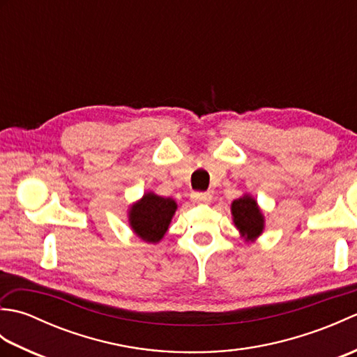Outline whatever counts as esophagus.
Instances as JSON below:
<instances>
[{"instance_id": "34e87169", "label": "esophagus", "mask_w": 357, "mask_h": 357, "mask_svg": "<svg viewBox=\"0 0 357 357\" xmlns=\"http://www.w3.org/2000/svg\"><path fill=\"white\" fill-rule=\"evenodd\" d=\"M192 199L195 202H210L211 201V193L210 192H193Z\"/></svg>"}]
</instances>
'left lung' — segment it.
<instances>
[{
  "label": "left lung",
  "mask_w": 357,
  "mask_h": 357,
  "mask_svg": "<svg viewBox=\"0 0 357 357\" xmlns=\"http://www.w3.org/2000/svg\"><path fill=\"white\" fill-rule=\"evenodd\" d=\"M231 213L234 225L238 227L242 236H245V239L253 241L262 233L264 216L252 196L245 195L242 198L233 201Z\"/></svg>",
  "instance_id": "left-lung-1"
}]
</instances>
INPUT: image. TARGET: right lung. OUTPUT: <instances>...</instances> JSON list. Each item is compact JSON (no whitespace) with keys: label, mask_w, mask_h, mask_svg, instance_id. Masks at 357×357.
<instances>
[{"label":"right lung","mask_w":357,"mask_h":357,"mask_svg":"<svg viewBox=\"0 0 357 357\" xmlns=\"http://www.w3.org/2000/svg\"><path fill=\"white\" fill-rule=\"evenodd\" d=\"M176 210V202L172 198H162L153 193H147L135 204L130 210V225L138 236L147 242L161 241L165 234L172 216Z\"/></svg>","instance_id":"add662e5"}]
</instances>
